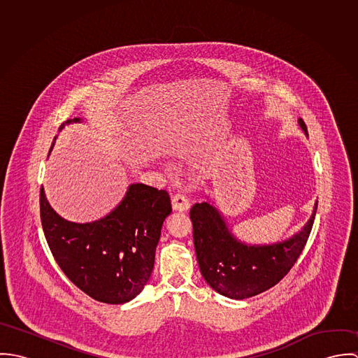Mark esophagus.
<instances>
[{"label": "esophagus", "mask_w": 358, "mask_h": 358, "mask_svg": "<svg viewBox=\"0 0 358 358\" xmlns=\"http://www.w3.org/2000/svg\"><path fill=\"white\" fill-rule=\"evenodd\" d=\"M172 208L178 212H187L190 209V201L183 194H175L172 197Z\"/></svg>", "instance_id": "esophagus-1"}]
</instances>
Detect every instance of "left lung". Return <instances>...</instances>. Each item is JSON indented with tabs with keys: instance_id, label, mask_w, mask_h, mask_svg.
I'll return each instance as SVG.
<instances>
[{
	"instance_id": "obj_1",
	"label": "left lung",
	"mask_w": 358,
	"mask_h": 358,
	"mask_svg": "<svg viewBox=\"0 0 358 358\" xmlns=\"http://www.w3.org/2000/svg\"><path fill=\"white\" fill-rule=\"evenodd\" d=\"M307 135L306 124L298 120ZM317 201L306 224L292 237L252 245L240 241L215 205L205 201L190 209L199 266L206 284L230 299H245L274 287L302 254L310 236Z\"/></svg>"
}]
</instances>
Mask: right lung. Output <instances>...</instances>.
Here are the masks:
<instances>
[{
  "instance_id": "obj_1",
  "label": "right lung",
  "mask_w": 358,
  "mask_h": 358,
  "mask_svg": "<svg viewBox=\"0 0 358 358\" xmlns=\"http://www.w3.org/2000/svg\"><path fill=\"white\" fill-rule=\"evenodd\" d=\"M76 122L81 118L67 120L59 132ZM171 212L165 190L134 183L108 215L76 223L59 216L43 187L40 192L41 223L56 263L76 287L108 305L129 302L142 292L153 271L162 223Z\"/></svg>"
}]
</instances>
